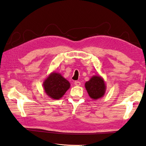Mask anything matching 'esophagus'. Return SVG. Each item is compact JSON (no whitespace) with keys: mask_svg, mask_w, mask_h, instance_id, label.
Returning <instances> with one entry per match:
<instances>
[{"mask_svg":"<svg viewBox=\"0 0 146 146\" xmlns=\"http://www.w3.org/2000/svg\"><path fill=\"white\" fill-rule=\"evenodd\" d=\"M74 84H75L76 86H80V82H79V81H75L74 82Z\"/></svg>","mask_w":146,"mask_h":146,"instance_id":"34e87169","label":"esophagus"}]
</instances>
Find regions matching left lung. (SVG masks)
Returning <instances> with one entry per match:
<instances>
[{
  "mask_svg": "<svg viewBox=\"0 0 146 146\" xmlns=\"http://www.w3.org/2000/svg\"><path fill=\"white\" fill-rule=\"evenodd\" d=\"M85 87L90 98L94 100L102 98L106 91L104 80L99 74L93 76L89 81H87Z\"/></svg>",
  "mask_w": 146,
  "mask_h": 146,
  "instance_id": "obj_1",
  "label": "left lung"
}]
</instances>
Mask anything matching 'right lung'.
I'll use <instances>...</instances> for the list:
<instances>
[{
  "label": "right lung",
  "mask_w": 146,
  "mask_h": 146,
  "mask_svg": "<svg viewBox=\"0 0 146 146\" xmlns=\"http://www.w3.org/2000/svg\"><path fill=\"white\" fill-rule=\"evenodd\" d=\"M70 82L56 72H51L44 80L43 87L46 94L52 99H60L70 88Z\"/></svg>",
  "instance_id": "right-lung-1"
}]
</instances>
